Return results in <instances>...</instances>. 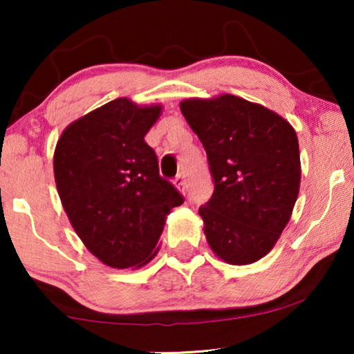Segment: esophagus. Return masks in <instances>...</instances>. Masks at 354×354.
<instances>
[{
	"label": "esophagus",
	"instance_id": "obj_1",
	"mask_svg": "<svg viewBox=\"0 0 354 354\" xmlns=\"http://www.w3.org/2000/svg\"><path fill=\"white\" fill-rule=\"evenodd\" d=\"M174 183H176V187L178 188V192L185 195V193H187V180H185V176H182V174H178V176H177L176 178H174Z\"/></svg>",
	"mask_w": 354,
	"mask_h": 354
}]
</instances>
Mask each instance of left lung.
<instances>
[{"label":"left lung","instance_id":"1","mask_svg":"<svg viewBox=\"0 0 354 354\" xmlns=\"http://www.w3.org/2000/svg\"><path fill=\"white\" fill-rule=\"evenodd\" d=\"M207 154L214 192L200 207L211 250L251 264L277 243L298 198V137L283 118L234 95L180 103Z\"/></svg>","mask_w":354,"mask_h":354}]
</instances>
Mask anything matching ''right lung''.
<instances>
[{
  "mask_svg": "<svg viewBox=\"0 0 354 354\" xmlns=\"http://www.w3.org/2000/svg\"><path fill=\"white\" fill-rule=\"evenodd\" d=\"M161 109L118 98L77 119L57 140L53 166L62 206L90 253L111 268L149 263L166 216L183 203L145 142Z\"/></svg>",
  "mask_w": 354,
  "mask_h": 354,
  "instance_id": "obj_1",
  "label": "right lung"
}]
</instances>
